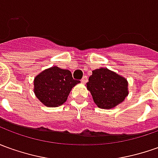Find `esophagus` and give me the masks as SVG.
<instances>
[{
    "instance_id": "esophagus-1",
    "label": "esophagus",
    "mask_w": 158,
    "mask_h": 158,
    "mask_svg": "<svg viewBox=\"0 0 158 158\" xmlns=\"http://www.w3.org/2000/svg\"><path fill=\"white\" fill-rule=\"evenodd\" d=\"M88 81V77H86V76H84V77H82V79H81V82L82 83H86Z\"/></svg>"
}]
</instances>
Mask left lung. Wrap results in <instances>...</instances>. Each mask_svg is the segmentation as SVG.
<instances>
[{"label":"left lung","instance_id":"8db88e82","mask_svg":"<svg viewBox=\"0 0 158 158\" xmlns=\"http://www.w3.org/2000/svg\"><path fill=\"white\" fill-rule=\"evenodd\" d=\"M96 106L102 109H111L125 101L128 95V81L120 75L107 68L96 69L87 82Z\"/></svg>","mask_w":158,"mask_h":158}]
</instances>
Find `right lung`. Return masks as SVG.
Masks as SVG:
<instances>
[{"instance_id": "1", "label": "right lung", "mask_w": 158, "mask_h": 158, "mask_svg": "<svg viewBox=\"0 0 158 158\" xmlns=\"http://www.w3.org/2000/svg\"><path fill=\"white\" fill-rule=\"evenodd\" d=\"M79 82L73 79L69 70L53 66L36 76L33 92L44 106L56 107L67 101L71 89Z\"/></svg>"}]
</instances>
